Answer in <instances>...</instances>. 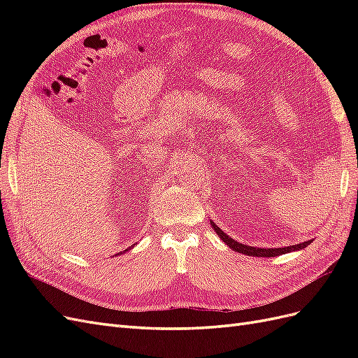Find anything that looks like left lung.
<instances>
[{
	"label": "left lung",
	"instance_id": "obj_1",
	"mask_svg": "<svg viewBox=\"0 0 358 358\" xmlns=\"http://www.w3.org/2000/svg\"><path fill=\"white\" fill-rule=\"evenodd\" d=\"M213 230L218 233V236L221 237V239L229 245L233 251L236 252H241V254H245V255H251V257H276V255H280V254H287V252H291V251H296V249H303L306 248L310 242H303V243H299V245H291V246H287V248H268V249H264V248H254V246H248V245H243V243H239L233 241L230 236H227L220 227H216L213 222H210Z\"/></svg>",
	"mask_w": 358,
	"mask_h": 358
}]
</instances>
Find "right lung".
<instances>
[{
  "label": "right lung",
  "mask_w": 358,
  "mask_h": 358,
  "mask_svg": "<svg viewBox=\"0 0 358 358\" xmlns=\"http://www.w3.org/2000/svg\"><path fill=\"white\" fill-rule=\"evenodd\" d=\"M125 251H127V249H125Z\"/></svg>",
  "instance_id": "obj_1"
}]
</instances>
